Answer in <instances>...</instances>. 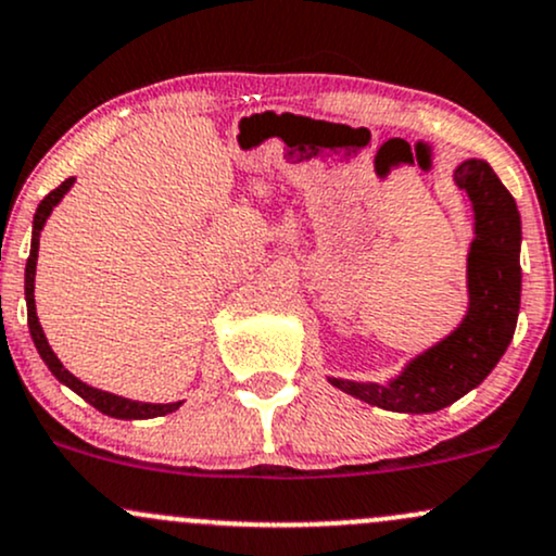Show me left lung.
Here are the masks:
<instances>
[{
    "instance_id": "1",
    "label": "left lung",
    "mask_w": 556,
    "mask_h": 556,
    "mask_svg": "<svg viewBox=\"0 0 556 556\" xmlns=\"http://www.w3.org/2000/svg\"><path fill=\"white\" fill-rule=\"evenodd\" d=\"M475 208V240L467 255L469 311L456 332L414 358L390 386L329 380L353 399L388 412L427 414L454 404L491 375L520 314V213L515 198L485 161L454 170Z\"/></svg>"
}]
</instances>
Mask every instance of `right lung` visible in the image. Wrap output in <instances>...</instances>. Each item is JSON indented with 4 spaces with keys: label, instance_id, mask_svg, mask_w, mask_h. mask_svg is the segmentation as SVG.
Returning <instances> with one entry per match:
<instances>
[{
    "label": "right lung",
    "instance_id": "right-lung-1",
    "mask_svg": "<svg viewBox=\"0 0 556 556\" xmlns=\"http://www.w3.org/2000/svg\"><path fill=\"white\" fill-rule=\"evenodd\" d=\"M71 187H73V179H65L58 189H52V192L41 200L39 208H36V216H34V237H30V255H28V264H26V306H28V329H30V338H34L36 351H39V356L45 358L47 367H50L52 375L58 377L63 386H68L73 393L81 395L87 404L94 406L97 412L108 414V417L150 419V417H163V414H168V412H176V408L181 406V401L179 404H142V401H129V399H121V395L105 393V390L89 388L87 382H81L78 377H73L71 371L60 364V358L54 356L50 343H47L45 329H41L39 316H36V301H34V277H36V258H39V235H41V229H45L47 216H50L54 205L63 200V194L68 192Z\"/></svg>",
    "mask_w": 556,
    "mask_h": 556
}]
</instances>
